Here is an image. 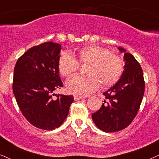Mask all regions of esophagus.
Masks as SVG:
<instances>
[{
	"label": "esophagus",
	"mask_w": 159,
	"mask_h": 159,
	"mask_svg": "<svg viewBox=\"0 0 159 159\" xmlns=\"http://www.w3.org/2000/svg\"><path fill=\"white\" fill-rule=\"evenodd\" d=\"M84 97L83 96H80V95H74V99L75 101H78L81 100V99H83Z\"/></svg>",
	"instance_id": "1"
}]
</instances>
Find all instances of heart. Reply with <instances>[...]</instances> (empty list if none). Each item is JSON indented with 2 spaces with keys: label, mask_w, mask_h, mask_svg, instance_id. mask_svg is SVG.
Masks as SVG:
<instances>
[{
  "label": "heart",
  "mask_w": 159,
  "mask_h": 159,
  "mask_svg": "<svg viewBox=\"0 0 159 159\" xmlns=\"http://www.w3.org/2000/svg\"><path fill=\"white\" fill-rule=\"evenodd\" d=\"M76 59L67 52L61 53L58 59V71L64 77L78 71L81 64H87L84 75H75L66 83L67 90L72 94L87 95L98 89L111 87L117 83L124 71V62L117 53L97 45H89L76 51Z\"/></svg>",
  "instance_id": "obj_1"
}]
</instances>
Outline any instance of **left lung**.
<instances>
[{
    "label": "left lung",
    "mask_w": 159,
    "mask_h": 159,
    "mask_svg": "<svg viewBox=\"0 0 159 159\" xmlns=\"http://www.w3.org/2000/svg\"><path fill=\"white\" fill-rule=\"evenodd\" d=\"M121 52L125 49L119 47ZM124 71L113 87L103 93L105 100L92 115L95 125L106 133L120 131L132 123L140 108L145 82L141 65L133 55L124 53Z\"/></svg>",
    "instance_id": "1"
}]
</instances>
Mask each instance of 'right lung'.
Returning <instances> with one entry per match:
<instances>
[{
	"mask_svg": "<svg viewBox=\"0 0 159 159\" xmlns=\"http://www.w3.org/2000/svg\"><path fill=\"white\" fill-rule=\"evenodd\" d=\"M61 49L54 42L34 46L14 69L12 89L20 112L32 125L46 130L60 127L74 101L72 95L52 98L53 92L63 87L58 66Z\"/></svg>",
	"mask_w": 159,
	"mask_h": 159,
	"instance_id": "right-lung-1",
	"label": "right lung"
}]
</instances>
